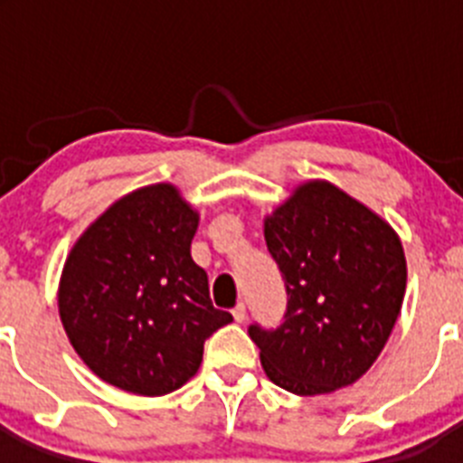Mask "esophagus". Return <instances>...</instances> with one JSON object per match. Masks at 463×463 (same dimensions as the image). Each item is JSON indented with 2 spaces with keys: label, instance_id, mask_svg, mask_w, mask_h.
Masks as SVG:
<instances>
[{
  "label": "esophagus",
  "instance_id": "1",
  "mask_svg": "<svg viewBox=\"0 0 463 463\" xmlns=\"http://www.w3.org/2000/svg\"><path fill=\"white\" fill-rule=\"evenodd\" d=\"M232 315H234L236 322H243L245 317H248V310H245V304H239L234 310H232Z\"/></svg>",
  "mask_w": 463,
  "mask_h": 463
}]
</instances>
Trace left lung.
Listing matches in <instances>:
<instances>
[{
    "mask_svg": "<svg viewBox=\"0 0 463 463\" xmlns=\"http://www.w3.org/2000/svg\"><path fill=\"white\" fill-rule=\"evenodd\" d=\"M288 292L278 326L250 325L269 378L301 396L353 384L383 353L406 294L399 236L329 183H306L264 222Z\"/></svg>",
    "mask_w": 463,
    "mask_h": 463,
    "instance_id": "left-lung-1",
    "label": "left lung"
}]
</instances>
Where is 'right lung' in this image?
<instances>
[{
	"label": "right lung",
	"instance_id": "right-lung-1",
	"mask_svg": "<svg viewBox=\"0 0 463 463\" xmlns=\"http://www.w3.org/2000/svg\"><path fill=\"white\" fill-rule=\"evenodd\" d=\"M199 215L175 187L150 185L109 208L73 245L60 282V317L94 375L162 396L199 371L203 343L234 320L208 294L190 255Z\"/></svg>",
	"mask_w": 463,
	"mask_h": 463
}]
</instances>
